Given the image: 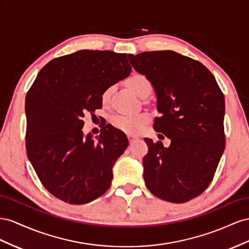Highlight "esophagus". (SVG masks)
I'll return each instance as SVG.
<instances>
[{"label": "esophagus", "instance_id": "1", "mask_svg": "<svg viewBox=\"0 0 249 249\" xmlns=\"http://www.w3.org/2000/svg\"><path fill=\"white\" fill-rule=\"evenodd\" d=\"M128 140H129V143H130V144H131V143H133L134 141H136V139H134V138H133V137H131V136H129V137H128Z\"/></svg>", "mask_w": 249, "mask_h": 249}]
</instances>
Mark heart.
I'll return each mask as SVG.
<instances>
[{
  "label": "heart",
  "mask_w": 249,
  "mask_h": 249,
  "mask_svg": "<svg viewBox=\"0 0 249 249\" xmlns=\"http://www.w3.org/2000/svg\"><path fill=\"white\" fill-rule=\"evenodd\" d=\"M126 84L137 96H141L145 90H151V83L144 75L136 73L132 74L126 80ZM112 88L106 89L101 96L102 102L107 103L111 94ZM149 116L147 113H137V115H116L111 117L110 123L115 128L129 134H138L145 128L148 123Z\"/></svg>",
  "instance_id": "obj_1"
}]
</instances>
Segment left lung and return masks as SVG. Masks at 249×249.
Here are the masks:
<instances>
[{
    "instance_id": "obj_1",
    "label": "left lung",
    "mask_w": 249,
    "mask_h": 249,
    "mask_svg": "<svg viewBox=\"0 0 249 249\" xmlns=\"http://www.w3.org/2000/svg\"><path fill=\"white\" fill-rule=\"evenodd\" d=\"M128 59L158 96L160 116L153 128L171 140L165 148L145 139L146 187L162 200L187 202L209 187L224 151L223 93L201 62L174 51L128 54Z\"/></svg>"
}]
</instances>
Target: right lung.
Returning a JSON list of instances; mask_svg holds the SVG:
<instances>
[{
	"instance_id": "obj_1",
	"label": "right lung",
	"mask_w": 249,
	"mask_h": 249,
	"mask_svg": "<svg viewBox=\"0 0 249 249\" xmlns=\"http://www.w3.org/2000/svg\"><path fill=\"white\" fill-rule=\"evenodd\" d=\"M124 53L80 50L48 62L28 90L27 155L50 193L71 204L103 195L112 167L128 147L125 134L107 124L95 142L83 137L84 116L102 107L101 96L129 76Z\"/></svg>"
}]
</instances>
